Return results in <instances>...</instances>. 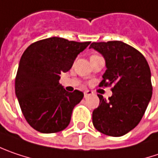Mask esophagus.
Masks as SVG:
<instances>
[{
    "label": "esophagus",
    "mask_w": 158,
    "mask_h": 158,
    "mask_svg": "<svg viewBox=\"0 0 158 158\" xmlns=\"http://www.w3.org/2000/svg\"><path fill=\"white\" fill-rule=\"evenodd\" d=\"M92 94H93V92L90 91V90H86V91H84V97H85V98H88L89 96H91Z\"/></svg>",
    "instance_id": "1"
}]
</instances>
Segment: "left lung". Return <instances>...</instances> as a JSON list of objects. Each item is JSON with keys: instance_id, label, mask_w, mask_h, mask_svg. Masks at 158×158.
<instances>
[{"instance_id": "obj_1", "label": "left lung", "mask_w": 158, "mask_h": 158, "mask_svg": "<svg viewBox=\"0 0 158 158\" xmlns=\"http://www.w3.org/2000/svg\"><path fill=\"white\" fill-rule=\"evenodd\" d=\"M89 48L106 60L99 87L113 86L108 100L98 95L100 103L92 114L93 125L103 134L123 136L139 124L152 97L148 63L140 52L121 41L92 43Z\"/></svg>"}]
</instances>
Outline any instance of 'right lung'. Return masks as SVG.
<instances>
[{
  "label": "right lung",
  "mask_w": 158,
  "mask_h": 158,
  "mask_svg": "<svg viewBox=\"0 0 158 158\" xmlns=\"http://www.w3.org/2000/svg\"><path fill=\"white\" fill-rule=\"evenodd\" d=\"M90 42L50 37L31 44L23 52L15 79V92L25 119L35 131L54 133L69 125L72 110L84 94L66 91L59 83L79 52Z\"/></svg>",
  "instance_id": "right-lung-1"
}]
</instances>
